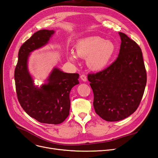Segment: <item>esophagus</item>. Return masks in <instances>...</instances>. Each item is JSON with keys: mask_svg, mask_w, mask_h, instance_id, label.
Returning a JSON list of instances; mask_svg holds the SVG:
<instances>
[{"mask_svg": "<svg viewBox=\"0 0 158 158\" xmlns=\"http://www.w3.org/2000/svg\"><path fill=\"white\" fill-rule=\"evenodd\" d=\"M80 78L82 81H84V82H86V81H87V77L85 74L80 75Z\"/></svg>", "mask_w": 158, "mask_h": 158, "instance_id": "obj_1", "label": "esophagus"}]
</instances>
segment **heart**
Masks as SVG:
<instances>
[{"label":"heart","mask_w":158,"mask_h":158,"mask_svg":"<svg viewBox=\"0 0 158 158\" xmlns=\"http://www.w3.org/2000/svg\"><path fill=\"white\" fill-rule=\"evenodd\" d=\"M76 55L80 58H86L88 68L94 71H100L107 67L115 52L113 42L106 41L100 37L92 36L81 39L75 45ZM69 59L76 62V56L70 53Z\"/></svg>","instance_id":"obj_1"}]
</instances>
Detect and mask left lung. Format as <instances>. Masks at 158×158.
<instances>
[{
	"mask_svg": "<svg viewBox=\"0 0 158 158\" xmlns=\"http://www.w3.org/2000/svg\"><path fill=\"white\" fill-rule=\"evenodd\" d=\"M121 44L117 59L88 79L94 92V107L107 121L129 117L139 106L147 81L140 47L124 33L119 32Z\"/></svg>",
	"mask_w": 158,
	"mask_h": 158,
	"instance_id": "obj_1",
	"label": "left lung"
}]
</instances>
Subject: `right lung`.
I'll list each match as a JSON object with an SVG mask.
<instances>
[{
  "instance_id": "right-lung-1",
  "label": "right lung",
  "mask_w": 158,
  "mask_h": 158,
  "mask_svg": "<svg viewBox=\"0 0 158 158\" xmlns=\"http://www.w3.org/2000/svg\"><path fill=\"white\" fill-rule=\"evenodd\" d=\"M53 33V30H41L23 43L18 52L14 79L18 102L26 113L41 123L57 125L69 116V94L72 88L79 84V74L63 73L55 68L47 83L37 88L27 67L30 52L47 44Z\"/></svg>"
}]
</instances>
